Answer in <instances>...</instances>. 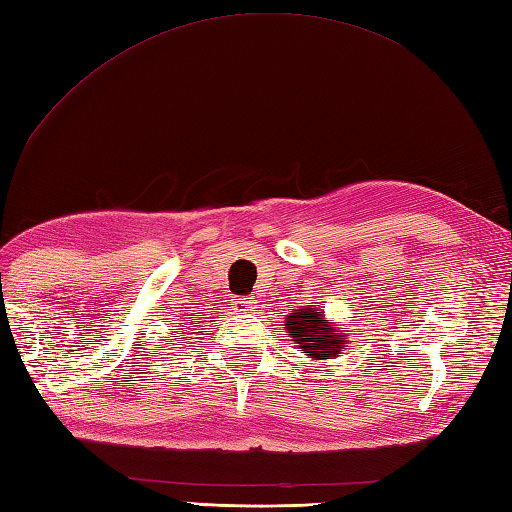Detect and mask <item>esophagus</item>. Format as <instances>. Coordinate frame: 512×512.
Masks as SVG:
<instances>
[{
	"instance_id": "1",
	"label": "esophagus",
	"mask_w": 512,
	"mask_h": 512,
	"mask_svg": "<svg viewBox=\"0 0 512 512\" xmlns=\"http://www.w3.org/2000/svg\"><path fill=\"white\" fill-rule=\"evenodd\" d=\"M258 309V302L256 298H236L234 300V311L247 315V313H254Z\"/></svg>"
}]
</instances>
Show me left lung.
Instances as JSON below:
<instances>
[{
	"instance_id": "left-lung-1",
	"label": "left lung",
	"mask_w": 512,
	"mask_h": 512,
	"mask_svg": "<svg viewBox=\"0 0 512 512\" xmlns=\"http://www.w3.org/2000/svg\"><path fill=\"white\" fill-rule=\"evenodd\" d=\"M285 328L293 342L300 344V348L317 361L339 357L348 344V337L344 331H339V324L324 317V311L317 306L293 309V313L285 317Z\"/></svg>"
}]
</instances>
